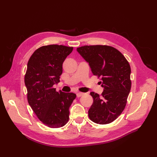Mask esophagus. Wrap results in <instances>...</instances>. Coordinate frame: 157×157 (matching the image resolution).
<instances>
[{
	"instance_id": "esophagus-1",
	"label": "esophagus",
	"mask_w": 157,
	"mask_h": 157,
	"mask_svg": "<svg viewBox=\"0 0 157 157\" xmlns=\"http://www.w3.org/2000/svg\"><path fill=\"white\" fill-rule=\"evenodd\" d=\"M84 95V93H82V92H77V98H80L82 96H83Z\"/></svg>"
}]
</instances>
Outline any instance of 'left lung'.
Listing matches in <instances>:
<instances>
[{
    "mask_svg": "<svg viewBox=\"0 0 157 157\" xmlns=\"http://www.w3.org/2000/svg\"><path fill=\"white\" fill-rule=\"evenodd\" d=\"M77 50L89 63L92 73L101 77L104 88L101 96L90 93L94 102L88 110L89 118L99 124L111 123L126 105L131 89L130 64L119 51L109 46H84Z\"/></svg>",
    "mask_w": 157,
    "mask_h": 157,
    "instance_id": "1",
    "label": "left lung"
}]
</instances>
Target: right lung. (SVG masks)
<instances>
[{"mask_svg":"<svg viewBox=\"0 0 157 157\" xmlns=\"http://www.w3.org/2000/svg\"><path fill=\"white\" fill-rule=\"evenodd\" d=\"M73 47L52 44L35 51L28 61L25 84L27 100L39 119L50 128L63 126L69 121V107L76 98L74 93L56 91L60 82L62 65Z\"/></svg>","mask_w":157,"mask_h":157,"instance_id":"obj_1","label":"right lung"}]
</instances>
